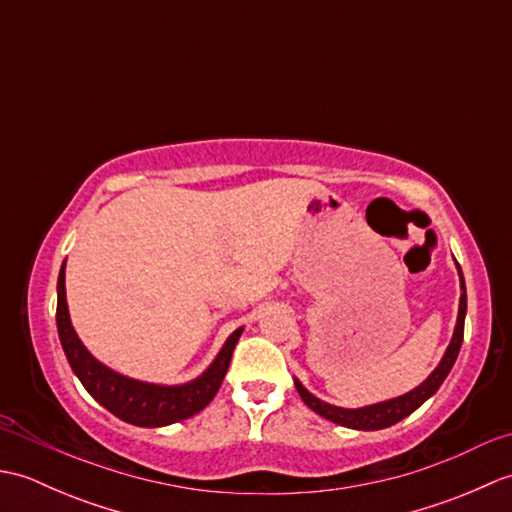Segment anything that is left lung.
Returning a JSON list of instances; mask_svg holds the SVG:
<instances>
[{
  "label": "left lung",
  "mask_w": 512,
  "mask_h": 512,
  "mask_svg": "<svg viewBox=\"0 0 512 512\" xmlns=\"http://www.w3.org/2000/svg\"><path fill=\"white\" fill-rule=\"evenodd\" d=\"M455 268H458V277H460L458 321H455L453 336H451V341L447 345V350H444V354L440 358V363L436 365V369H433V372L427 378L422 380L418 387H413V389L407 391V394H400L396 398L374 402V405L347 409V407L330 405V402L317 398L301 385L299 378H292V380H295V387L299 391L301 400L306 402V405L314 413H319L321 418L330 420L334 424H341V427H347V429H356V431L387 429V427H391V424H396L400 420H405L407 416H411V413L416 411L422 405V402H427L440 389V385L444 383V378H447L449 372H451L455 358H458V354H460L462 336H464V317H466V286H464V275H462V268H460L458 262H455Z\"/></svg>",
  "instance_id": "1"
}]
</instances>
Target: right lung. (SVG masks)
Returning <instances> with one entry per match:
<instances>
[{
    "label": "right lung",
    "mask_w": 512,
    "mask_h": 512,
    "mask_svg": "<svg viewBox=\"0 0 512 512\" xmlns=\"http://www.w3.org/2000/svg\"><path fill=\"white\" fill-rule=\"evenodd\" d=\"M57 330L65 358H68L76 378L88 389V394L107 411H112L116 418L134 424V427L149 429L187 420L209 405L222 385L228 365H231L235 343L244 332V328H237L228 336L211 365L187 383L162 385L125 376L101 363L76 334L68 299H65V262L61 264L57 281Z\"/></svg>",
    "instance_id": "right-lung-1"
}]
</instances>
